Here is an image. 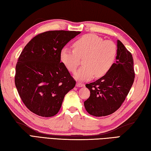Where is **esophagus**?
I'll return each instance as SVG.
<instances>
[{
    "label": "esophagus",
    "instance_id": "1",
    "mask_svg": "<svg viewBox=\"0 0 151 151\" xmlns=\"http://www.w3.org/2000/svg\"><path fill=\"white\" fill-rule=\"evenodd\" d=\"M76 86H77V87H82V86H84V84H83V83H82V82H77L76 84Z\"/></svg>",
    "mask_w": 151,
    "mask_h": 151
}]
</instances>
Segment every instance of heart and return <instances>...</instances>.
Masks as SVG:
<instances>
[{
	"label": "heart",
	"instance_id": "b5f03b06",
	"mask_svg": "<svg viewBox=\"0 0 151 151\" xmlns=\"http://www.w3.org/2000/svg\"><path fill=\"white\" fill-rule=\"evenodd\" d=\"M73 49L63 47L60 60L70 72H75L83 59L84 66L75 73L81 81L100 78L108 73L117 56L116 44L94 34H86L73 43Z\"/></svg>",
	"mask_w": 151,
	"mask_h": 151
}]
</instances>
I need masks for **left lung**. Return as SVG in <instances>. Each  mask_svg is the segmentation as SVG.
Listing matches in <instances>:
<instances>
[{"instance_id":"obj_1","label":"left lung","mask_w":151,"mask_h":151,"mask_svg":"<svg viewBox=\"0 0 151 151\" xmlns=\"http://www.w3.org/2000/svg\"><path fill=\"white\" fill-rule=\"evenodd\" d=\"M116 63L104 76L86 84L90 96L84 101L88 113L96 117L114 113L123 103L134 81L135 73L132 54L117 41Z\"/></svg>"}]
</instances>
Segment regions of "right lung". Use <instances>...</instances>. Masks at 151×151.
Listing matches in <instances>:
<instances>
[{
    "label": "right lung",
    "mask_w": 151,
    "mask_h": 151,
    "mask_svg": "<svg viewBox=\"0 0 151 151\" xmlns=\"http://www.w3.org/2000/svg\"><path fill=\"white\" fill-rule=\"evenodd\" d=\"M81 33L51 30L37 34L22 50L15 67V84L26 107L41 117L58 113L76 81L60 62L62 48Z\"/></svg>",
    "instance_id": "obj_1"
}]
</instances>
